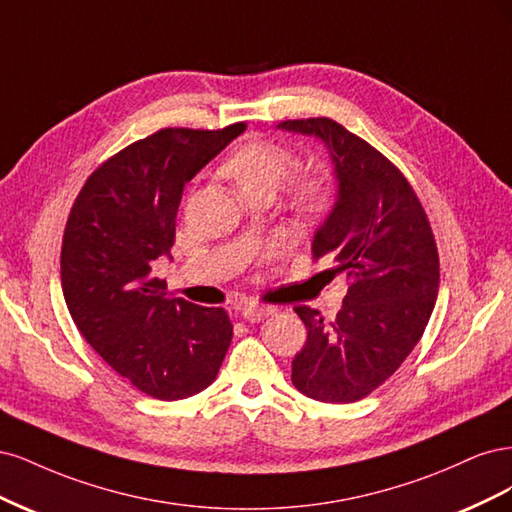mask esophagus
Wrapping results in <instances>:
<instances>
[{
    "mask_svg": "<svg viewBox=\"0 0 512 512\" xmlns=\"http://www.w3.org/2000/svg\"><path fill=\"white\" fill-rule=\"evenodd\" d=\"M272 312H274L272 308L249 304V306L242 308V317H244L246 321H251V323H259V321H263V319H268V317L272 315Z\"/></svg>",
    "mask_w": 512,
    "mask_h": 512,
    "instance_id": "obj_1",
    "label": "esophagus"
}]
</instances>
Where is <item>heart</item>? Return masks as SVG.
<instances>
[{
	"label": "heart",
	"mask_w": 512,
	"mask_h": 512,
	"mask_svg": "<svg viewBox=\"0 0 512 512\" xmlns=\"http://www.w3.org/2000/svg\"><path fill=\"white\" fill-rule=\"evenodd\" d=\"M298 168V159L287 146L274 142H246L229 155L221 174L234 183L238 195L251 191H272L283 187ZM329 202V189L323 180H308L298 189V208L304 214H319Z\"/></svg>",
	"instance_id": "b5f03b06"
}]
</instances>
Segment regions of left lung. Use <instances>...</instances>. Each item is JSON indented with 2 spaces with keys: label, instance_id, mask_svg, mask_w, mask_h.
<instances>
[{
  "label": "left lung",
  "instance_id": "8db88e82",
  "mask_svg": "<svg viewBox=\"0 0 512 512\" xmlns=\"http://www.w3.org/2000/svg\"><path fill=\"white\" fill-rule=\"evenodd\" d=\"M278 129L325 146L336 195L312 257L334 259L351 278L334 321L295 308L308 340L291 364V383L312 400L357 402L402 366L432 317L440 283L432 227L402 172L340 123L321 117Z\"/></svg>",
  "mask_w": 512,
  "mask_h": 512
}]
</instances>
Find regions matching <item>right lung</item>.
Listing matches in <instances>:
<instances>
[{
	"label": "right lung",
	"mask_w": 512,
	"mask_h": 512,
	"mask_svg": "<svg viewBox=\"0 0 512 512\" xmlns=\"http://www.w3.org/2000/svg\"><path fill=\"white\" fill-rule=\"evenodd\" d=\"M244 131L161 129L97 168L61 246V289L78 332L146 395L183 400L214 383L232 342L223 308L172 300L151 270L170 259L180 197Z\"/></svg>",
	"instance_id": "obj_1"
}]
</instances>
